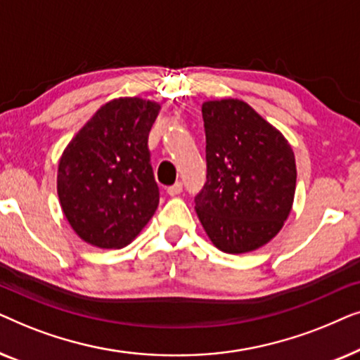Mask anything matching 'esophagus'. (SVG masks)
<instances>
[{
  "mask_svg": "<svg viewBox=\"0 0 360 360\" xmlns=\"http://www.w3.org/2000/svg\"><path fill=\"white\" fill-rule=\"evenodd\" d=\"M181 190H184V185H181V181H176V184L167 186V193H169L170 196L180 195Z\"/></svg>",
  "mask_w": 360,
  "mask_h": 360,
  "instance_id": "esophagus-1",
  "label": "esophagus"
}]
</instances>
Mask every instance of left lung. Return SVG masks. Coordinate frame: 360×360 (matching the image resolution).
Listing matches in <instances>:
<instances>
[{"instance_id":"1","label":"left lung","mask_w":360,"mask_h":360,"mask_svg":"<svg viewBox=\"0 0 360 360\" xmlns=\"http://www.w3.org/2000/svg\"><path fill=\"white\" fill-rule=\"evenodd\" d=\"M201 112L206 184L195 196L196 214L219 250L250 252L275 238L292 211L293 150L248 103L206 101Z\"/></svg>"}]
</instances>
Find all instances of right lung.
Wrapping results in <instances>:
<instances>
[{"label":"right lung","mask_w":360,"mask_h":360,"mask_svg":"<svg viewBox=\"0 0 360 360\" xmlns=\"http://www.w3.org/2000/svg\"><path fill=\"white\" fill-rule=\"evenodd\" d=\"M160 105L117 98L78 131L58 162L57 191L73 231L101 249L124 248L159 205L149 132Z\"/></svg>","instance_id":"add662e5"}]
</instances>
